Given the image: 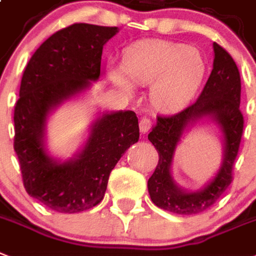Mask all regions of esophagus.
Masks as SVG:
<instances>
[{"mask_svg":"<svg viewBox=\"0 0 256 256\" xmlns=\"http://www.w3.org/2000/svg\"><path fill=\"white\" fill-rule=\"evenodd\" d=\"M139 128H140V132H143V134H146V132H148L150 128H151V121H150L148 118H140V121H139Z\"/></svg>","mask_w":256,"mask_h":256,"instance_id":"esophagus-1","label":"esophagus"}]
</instances>
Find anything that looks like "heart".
Returning a JSON list of instances; mask_svg holds the SVG:
<instances>
[{
	"instance_id": "obj_1",
	"label": "heart",
	"mask_w": 256,
	"mask_h": 256,
	"mask_svg": "<svg viewBox=\"0 0 256 256\" xmlns=\"http://www.w3.org/2000/svg\"><path fill=\"white\" fill-rule=\"evenodd\" d=\"M150 86V102L158 112L175 113L192 100L205 74L201 52L193 47L163 40L139 42L126 48L124 70L109 66L108 74L124 94L134 93V85Z\"/></svg>"
}]
</instances>
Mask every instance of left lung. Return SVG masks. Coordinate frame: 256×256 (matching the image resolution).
Here are the masks:
<instances>
[{"instance_id":"8db88e82","label":"left lung","mask_w":256,"mask_h":256,"mask_svg":"<svg viewBox=\"0 0 256 256\" xmlns=\"http://www.w3.org/2000/svg\"><path fill=\"white\" fill-rule=\"evenodd\" d=\"M213 70L198 98L172 116H158L148 140L159 154V162L148 178L150 197L156 206L176 214H198L221 197L232 182V166L243 134L240 104V76L236 62L225 48L213 43ZM210 118L224 134V159L218 175L197 192L178 187L170 175L172 158L182 132L201 118Z\"/></svg>"}]
</instances>
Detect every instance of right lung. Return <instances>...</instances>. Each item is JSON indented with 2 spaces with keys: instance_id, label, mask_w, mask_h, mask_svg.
Here are the masks:
<instances>
[{
  "instance_id": "1",
  "label": "right lung",
  "mask_w": 256,
  "mask_h": 256,
  "mask_svg": "<svg viewBox=\"0 0 256 256\" xmlns=\"http://www.w3.org/2000/svg\"><path fill=\"white\" fill-rule=\"evenodd\" d=\"M118 27L74 24L56 31L31 56L14 108V150L26 192L52 210L78 213L105 196L112 170L138 142L139 124L132 110L96 120L81 152L60 163L44 147L47 116L66 100L98 80L104 44Z\"/></svg>"
}]
</instances>
